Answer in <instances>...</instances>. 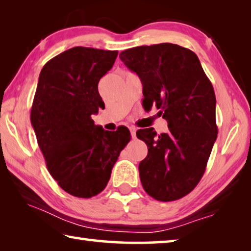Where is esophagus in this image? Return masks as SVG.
Wrapping results in <instances>:
<instances>
[{"label":"esophagus","instance_id":"1","mask_svg":"<svg viewBox=\"0 0 251 251\" xmlns=\"http://www.w3.org/2000/svg\"><path fill=\"white\" fill-rule=\"evenodd\" d=\"M129 130H130V133H131V136H133V138H135V136H136V127H134V126H130L129 127Z\"/></svg>","mask_w":251,"mask_h":251}]
</instances>
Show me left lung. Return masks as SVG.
<instances>
[{
  "label": "left lung",
  "mask_w": 251,
  "mask_h": 251,
  "mask_svg": "<svg viewBox=\"0 0 251 251\" xmlns=\"http://www.w3.org/2000/svg\"><path fill=\"white\" fill-rule=\"evenodd\" d=\"M120 58L142 80L144 107L156 106L168 123L167 133H136L148 147L142 185L156 201H177L201 179L217 138L214 88L197 55L177 44L137 46Z\"/></svg>",
  "instance_id": "left-lung-1"
}]
</instances>
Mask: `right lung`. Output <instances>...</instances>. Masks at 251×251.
<instances>
[{
    "label": "right lung",
    "instance_id": "add662e5",
    "mask_svg": "<svg viewBox=\"0 0 251 251\" xmlns=\"http://www.w3.org/2000/svg\"><path fill=\"white\" fill-rule=\"evenodd\" d=\"M117 54L76 46L50 59L40 73L31 123L50 174L72 196L91 198L104 190L130 141L127 127L108 131L92 120L105 107L99 82Z\"/></svg>",
    "mask_w": 251,
    "mask_h": 251
}]
</instances>
